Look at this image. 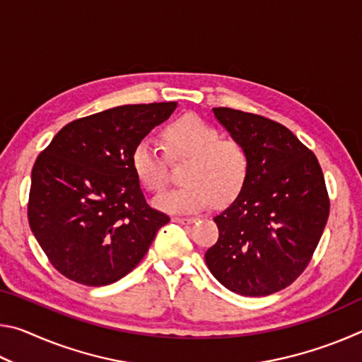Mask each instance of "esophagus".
Instances as JSON below:
<instances>
[{
    "instance_id": "obj_1",
    "label": "esophagus",
    "mask_w": 362,
    "mask_h": 362,
    "mask_svg": "<svg viewBox=\"0 0 362 362\" xmlns=\"http://www.w3.org/2000/svg\"><path fill=\"white\" fill-rule=\"evenodd\" d=\"M194 220L196 218H193V217H189V218H187V217H174L173 222L180 223V225H189V223H193Z\"/></svg>"
}]
</instances>
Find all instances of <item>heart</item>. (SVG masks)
<instances>
[{"mask_svg":"<svg viewBox=\"0 0 362 362\" xmlns=\"http://www.w3.org/2000/svg\"><path fill=\"white\" fill-rule=\"evenodd\" d=\"M164 142L174 159H189L183 174L187 185L164 192L153 201L159 211L194 214L214 199L226 204L241 193L249 174V158L241 144L220 140V134L193 113L183 115L166 127ZM131 166L145 189L158 193L168 185L169 169L164 153L151 142L140 140L132 150Z\"/></svg>","mask_w":362,"mask_h":362,"instance_id":"b5f03b06","label":"heart"}]
</instances>
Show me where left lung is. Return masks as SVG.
<instances>
[{"mask_svg": "<svg viewBox=\"0 0 362 362\" xmlns=\"http://www.w3.org/2000/svg\"><path fill=\"white\" fill-rule=\"evenodd\" d=\"M212 112L246 150L249 174L236 199L214 217L218 240L206 265L231 292L269 296L311 260L329 217L326 182L315 153L286 126L241 110Z\"/></svg>", "mask_w": 362, "mask_h": 362, "instance_id": "obj_1", "label": "left lung"}]
</instances>
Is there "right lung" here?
<instances>
[{"mask_svg":"<svg viewBox=\"0 0 362 362\" xmlns=\"http://www.w3.org/2000/svg\"><path fill=\"white\" fill-rule=\"evenodd\" d=\"M175 108L177 102L140 103L79 118L36 158L28 223L65 278L94 287L116 283L169 222L146 204L131 156Z\"/></svg>","mask_w":362,"mask_h":362,"instance_id":"right-lung-1","label":"right lung"}]
</instances>
